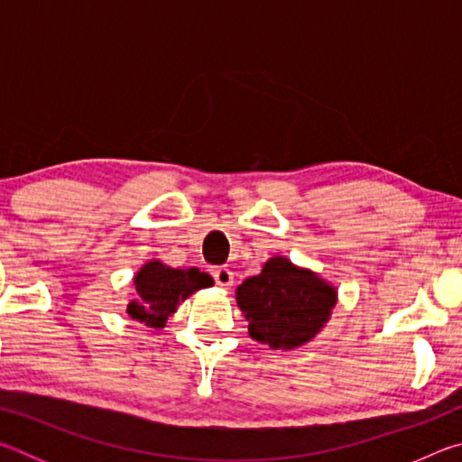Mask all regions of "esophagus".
Listing matches in <instances>:
<instances>
[{
    "mask_svg": "<svg viewBox=\"0 0 462 462\" xmlns=\"http://www.w3.org/2000/svg\"><path fill=\"white\" fill-rule=\"evenodd\" d=\"M212 275H214V279H216V283L220 285V287H224V289L232 287V283H234V273H232L230 269H226V267L214 269Z\"/></svg>",
    "mask_w": 462,
    "mask_h": 462,
    "instance_id": "34e87169",
    "label": "esophagus"
}]
</instances>
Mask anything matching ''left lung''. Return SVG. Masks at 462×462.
Segmentation results:
<instances>
[{
	"label": "left lung",
	"mask_w": 462,
	"mask_h": 462,
	"mask_svg": "<svg viewBox=\"0 0 462 462\" xmlns=\"http://www.w3.org/2000/svg\"><path fill=\"white\" fill-rule=\"evenodd\" d=\"M336 301L338 291L332 283L285 256H273L259 275L236 289L248 334L273 350H293L316 338Z\"/></svg>",
	"instance_id": "1"
}]
</instances>
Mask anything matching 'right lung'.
I'll return each mask as SVG.
<instances>
[{
  "instance_id": "add662e5",
  "label": "right lung",
  "mask_w": 462,
  "mask_h": 462,
  "mask_svg": "<svg viewBox=\"0 0 462 462\" xmlns=\"http://www.w3.org/2000/svg\"><path fill=\"white\" fill-rule=\"evenodd\" d=\"M212 285L214 279L199 269H173L152 259L136 273V300L128 303L126 311L140 324L162 328L187 297Z\"/></svg>"
}]
</instances>
